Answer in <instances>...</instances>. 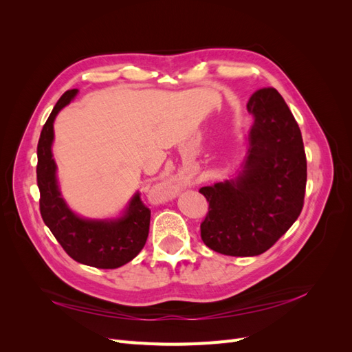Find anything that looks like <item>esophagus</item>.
<instances>
[{
  "mask_svg": "<svg viewBox=\"0 0 352 352\" xmlns=\"http://www.w3.org/2000/svg\"><path fill=\"white\" fill-rule=\"evenodd\" d=\"M167 188H168V190H170V189H172L173 186H170V185H167Z\"/></svg>",
  "mask_w": 352,
  "mask_h": 352,
  "instance_id": "1",
  "label": "esophagus"
}]
</instances>
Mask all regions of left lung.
<instances>
[{
	"instance_id": "obj_1",
	"label": "left lung",
	"mask_w": 352,
	"mask_h": 352,
	"mask_svg": "<svg viewBox=\"0 0 352 352\" xmlns=\"http://www.w3.org/2000/svg\"><path fill=\"white\" fill-rule=\"evenodd\" d=\"M247 110L254 122L239 173L199 189L208 201L201 238L232 257H252L273 247L301 214L307 184L301 131L282 95L258 89Z\"/></svg>"
}]
</instances>
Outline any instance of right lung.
Masks as SVG:
<instances>
[{
    "label": "right lung",
    "mask_w": 352,
    "mask_h": 352,
    "mask_svg": "<svg viewBox=\"0 0 352 352\" xmlns=\"http://www.w3.org/2000/svg\"><path fill=\"white\" fill-rule=\"evenodd\" d=\"M66 91L52 109L38 142L36 179L41 192L42 220L70 257L97 269H117L141 252L150 232L151 210L144 206L136 192L122 216L116 219H85L72 211L61 197L57 164L52 158L54 120L57 114L78 95Z\"/></svg>",
    "instance_id": "right-lung-1"
}]
</instances>
